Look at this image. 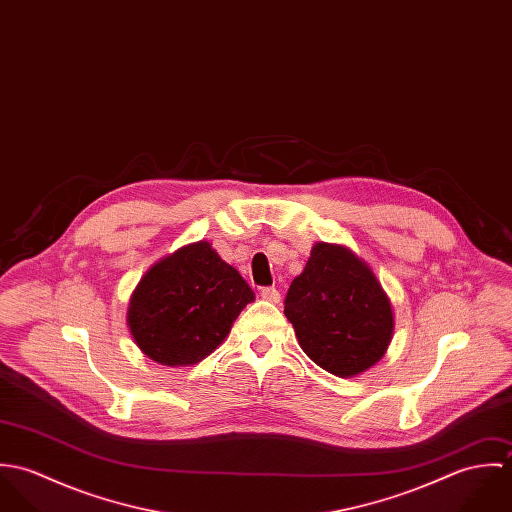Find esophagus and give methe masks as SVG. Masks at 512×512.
<instances>
[{
    "label": "esophagus",
    "instance_id": "esophagus-1",
    "mask_svg": "<svg viewBox=\"0 0 512 512\" xmlns=\"http://www.w3.org/2000/svg\"><path fill=\"white\" fill-rule=\"evenodd\" d=\"M260 295H262V299H266L270 303H278L280 301V292L274 286L272 288H262Z\"/></svg>",
    "mask_w": 512,
    "mask_h": 512
}]
</instances>
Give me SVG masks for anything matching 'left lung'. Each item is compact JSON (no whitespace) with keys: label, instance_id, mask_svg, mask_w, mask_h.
I'll use <instances>...</instances> for the list:
<instances>
[{"label":"left lung","instance_id":"1","mask_svg":"<svg viewBox=\"0 0 512 512\" xmlns=\"http://www.w3.org/2000/svg\"><path fill=\"white\" fill-rule=\"evenodd\" d=\"M284 303L303 353L335 376L376 365L392 339L390 299L347 246L317 242Z\"/></svg>","mask_w":512,"mask_h":512}]
</instances>
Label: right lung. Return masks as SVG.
I'll return each instance as SVG.
<instances>
[{
    "mask_svg": "<svg viewBox=\"0 0 512 512\" xmlns=\"http://www.w3.org/2000/svg\"><path fill=\"white\" fill-rule=\"evenodd\" d=\"M250 301L254 292L238 270L201 240L147 270L132 293L128 327L151 361L195 365L226 339Z\"/></svg>",
    "mask_w": 512,
    "mask_h": 512,
    "instance_id": "1",
    "label": "right lung"
}]
</instances>
